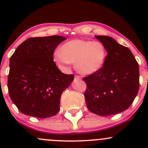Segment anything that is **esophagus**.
<instances>
[{"mask_svg":"<svg viewBox=\"0 0 148 148\" xmlns=\"http://www.w3.org/2000/svg\"><path fill=\"white\" fill-rule=\"evenodd\" d=\"M74 80L75 81H78V80H81V77L78 75H76L75 77H74Z\"/></svg>","mask_w":148,"mask_h":148,"instance_id":"1","label":"esophagus"}]
</instances>
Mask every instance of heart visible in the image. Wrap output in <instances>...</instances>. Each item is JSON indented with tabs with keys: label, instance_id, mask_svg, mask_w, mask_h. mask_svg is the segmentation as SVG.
Returning a JSON list of instances; mask_svg holds the SVG:
<instances>
[{
	"label": "heart",
	"instance_id": "b5f03b06",
	"mask_svg": "<svg viewBox=\"0 0 148 148\" xmlns=\"http://www.w3.org/2000/svg\"><path fill=\"white\" fill-rule=\"evenodd\" d=\"M107 51L98 41L74 39L65 43L55 54V60L59 64L74 63L79 73L90 75L99 71L104 66Z\"/></svg>",
	"mask_w": 148,
	"mask_h": 148
}]
</instances>
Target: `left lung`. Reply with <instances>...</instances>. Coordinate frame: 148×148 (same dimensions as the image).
<instances>
[{"label":"left lung","mask_w":148,"mask_h":148,"mask_svg":"<svg viewBox=\"0 0 148 148\" xmlns=\"http://www.w3.org/2000/svg\"><path fill=\"white\" fill-rule=\"evenodd\" d=\"M107 50L102 68L83 78L89 110L100 116L118 114L133 102L139 90V66L128 48L106 36H95Z\"/></svg>","instance_id":"1"}]
</instances>
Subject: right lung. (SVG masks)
Segmentation results:
<instances>
[{
  "mask_svg": "<svg viewBox=\"0 0 148 148\" xmlns=\"http://www.w3.org/2000/svg\"><path fill=\"white\" fill-rule=\"evenodd\" d=\"M65 39L61 36L29 38L10 56L8 93L23 114L46 118L59 112L61 95L74 78L53 62L55 49Z\"/></svg>",
  "mask_w": 148,
  "mask_h": 148,
  "instance_id": "obj_1",
  "label": "right lung"
}]
</instances>
